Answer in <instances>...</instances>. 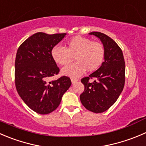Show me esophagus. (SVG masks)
I'll list each match as a JSON object with an SVG mask.
<instances>
[{
  "instance_id": "esophagus-1",
  "label": "esophagus",
  "mask_w": 146,
  "mask_h": 146,
  "mask_svg": "<svg viewBox=\"0 0 146 146\" xmlns=\"http://www.w3.org/2000/svg\"><path fill=\"white\" fill-rule=\"evenodd\" d=\"M78 80L77 78H71V82H72V83H73H73H76V82L78 81Z\"/></svg>"
}]
</instances>
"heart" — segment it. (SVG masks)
<instances>
[{
    "mask_svg": "<svg viewBox=\"0 0 146 146\" xmlns=\"http://www.w3.org/2000/svg\"><path fill=\"white\" fill-rule=\"evenodd\" d=\"M51 57L58 65L66 66L72 61H76L63 69V75L78 77L86 72L96 70L101 66L105 57V48L100 42L93 41L88 38L76 36L65 45V48L56 46L51 49Z\"/></svg>",
    "mask_w": 146,
    "mask_h": 146,
    "instance_id": "heart-1",
    "label": "heart"
}]
</instances>
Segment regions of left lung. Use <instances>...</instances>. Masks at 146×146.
Listing matches in <instances>:
<instances>
[{
	"instance_id": "1",
	"label": "left lung",
	"mask_w": 146,
	"mask_h": 146,
	"mask_svg": "<svg viewBox=\"0 0 146 146\" xmlns=\"http://www.w3.org/2000/svg\"><path fill=\"white\" fill-rule=\"evenodd\" d=\"M89 34L103 43L105 60L97 70L81 79L85 89L80 99L87 110L98 113L110 108L121 95L125 85V60L122 50L111 38L100 32Z\"/></svg>"
}]
</instances>
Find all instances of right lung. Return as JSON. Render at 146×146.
Instances as JSON below:
<instances>
[{
    "mask_svg": "<svg viewBox=\"0 0 146 146\" xmlns=\"http://www.w3.org/2000/svg\"><path fill=\"white\" fill-rule=\"evenodd\" d=\"M66 35L36 33L26 39L17 50L15 88L24 103L39 114H48L55 111L63 95L71 86V80L68 76L49 80L60 72L51 57V49Z\"/></svg>",
    "mask_w": 146,
    "mask_h": 146,
    "instance_id": "obj_1",
    "label": "right lung"
}]
</instances>
